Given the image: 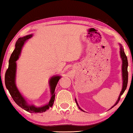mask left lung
Returning <instances> with one entry per match:
<instances>
[{
    "mask_svg": "<svg viewBox=\"0 0 133 133\" xmlns=\"http://www.w3.org/2000/svg\"><path fill=\"white\" fill-rule=\"evenodd\" d=\"M119 45H120V56H121L122 61V81H123L122 88L121 93H120L119 96V97H118V99L117 100V101H116V102L115 103V104H114L113 106H112L110 109L113 108V107L115 106V105L117 104V103L119 102L120 99H121V96L122 95V94H123V92H124V91H125V90H126L127 87V84H128V60H127V57L125 54L124 50H123V47L122 46L121 44H120V43ZM75 101L76 102V104L77 105V106H78V107H79V108L80 109V110H81V111H83V112H85L84 111L82 110V109L81 108V107H79V105H78V103H77V100H76V99H75Z\"/></svg>",
    "mask_w": 133,
    "mask_h": 133,
    "instance_id": "1",
    "label": "left lung"
}]
</instances>
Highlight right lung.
Wrapping results in <instances>:
<instances>
[{
  "instance_id": "add662e5",
  "label": "right lung",
  "mask_w": 133,
  "mask_h": 133,
  "mask_svg": "<svg viewBox=\"0 0 133 133\" xmlns=\"http://www.w3.org/2000/svg\"><path fill=\"white\" fill-rule=\"evenodd\" d=\"M32 37V34L23 36L22 37L19 38L16 42L15 45V49L11 55L10 59L9 60L8 68L6 70L5 76V83L7 90H8L10 95L14 102L19 105L20 107L25 110L26 111L31 113H39L46 111L47 110L52 107L55 99V89L59 79L61 78V76L56 75L52 76L49 80V86L50 88L51 99L48 103L41 107H36L34 105L28 104L26 100L18 90L16 83V70H17V63L16 61L19 59L21 55L22 49L25 43L29 39Z\"/></svg>"
}]
</instances>
